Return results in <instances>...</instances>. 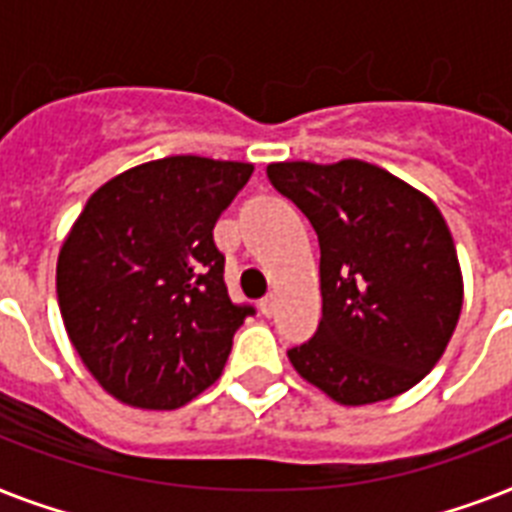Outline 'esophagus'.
<instances>
[{
    "label": "esophagus",
    "mask_w": 512,
    "mask_h": 512,
    "mask_svg": "<svg viewBox=\"0 0 512 512\" xmlns=\"http://www.w3.org/2000/svg\"><path fill=\"white\" fill-rule=\"evenodd\" d=\"M260 313H263L265 319H271L273 313H276V295H268L260 300Z\"/></svg>",
    "instance_id": "34e87169"
}]
</instances>
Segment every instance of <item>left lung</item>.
<instances>
[{
  "instance_id": "left-lung-1",
  "label": "left lung",
  "mask_w": 512,
  "mask_h": 512,
  "mask_svg": "<svg viewBox=\"0 0 512 512\" xmlns=\"http://www.w3.org/2000/svg\"><path fill=\"white\" fill-rule=\"evenodd\" d=\"M268 180L300 207L321 249V321L287 353L342 406L414 388L444 356L462 311V271L444 215L361 159L276 162Z\"/></svg>"
}]
</instances>
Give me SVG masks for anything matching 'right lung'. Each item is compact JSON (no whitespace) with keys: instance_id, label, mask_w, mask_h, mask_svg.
Segmentation results:
<instances>
[{"instance_id":"1","label":"right lung","mask_w":512,"mask_h":512,"mask_svg":"<svg viewBox=\"0 0 512 512\" xmlns=\"http://www.w3.org/2000/svg\"><path fill=\"white\" fill-rule=\"evenodd\" d=\"M252 164L167 156L100 185L58 255L68 340L100 388L180 409L223 374L252 305H236L212 228Z\"/></svg>"}]
</instances>
